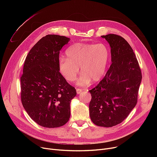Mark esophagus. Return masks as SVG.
Segmentation results:
<instances>
[{
  "label": "esophagus",
  "mask_w": 157,
  "mask_h": 157,
  "mask_svg": "<svg viewBox=\"0 0 157 157\" xmlns=\"http://www.w3.org/2000/svg\"><path fill=\"white\" fill-rule=\"evenodd\" d=\"M82 90H82L81 88H77V89H76V92H77V94H79L82 92Z\"/></svg>",
  "instance_id": "esophagus-1"
}]
</instances>
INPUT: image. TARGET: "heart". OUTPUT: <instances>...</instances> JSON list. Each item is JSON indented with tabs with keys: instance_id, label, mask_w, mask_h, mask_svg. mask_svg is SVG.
Here are the masks:
<instances>
[{
	"instance_id": "obj_1",
	"label": "heart",
	"mask_w": 157,
	"mask_h": 157,
	"mask_svg": "<svg viewBox=\"0 0 157 157\" xmlns=\"http://www.w3.org/2000/svg\"><path fill=\"white\" fill-rule=\"evenodd\" d=\"M109 49L104 44L76 43L66 50V57L59 60V69L62 75L68 81L75 80L82 73L76 83L86 86L99 81L105 72L109 60Z\"/></svg>"
}]
</instances>
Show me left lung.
<instances>
[{
    "label": "left lung",
    "instance_id": "1",
    "mask_svg": "<svg viewBox=\"0 0 157 157\" xmlns=\"http://www.w3.org/2000/svg\"><path fill=\"white\" fill-rule=\"evenodd\" d=\"M111 47L112 63L104 78L90 90V117L97 126L121 123L137 104L142 74L136 56L127 41L116 34L101 36Z\"/></svg>",
    "mask_w": 157,
    "mask_h": 157
}]
</instances>
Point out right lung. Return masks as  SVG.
<instances>
[{"label":"right lung","instance_id":"obj_1","mask_svg":"<svg viewBox=\"0 0 157 157\" xmlns=\"http://www.w3.org/2000/svg\"><path fill=\"white\" fill-rule=\"evenodd\" d=\"M70 39L58 35L41 38L28 53L21 81V100L29 117L46 128L64 125L71 116L70 104L76 95L59 72L60 51Z\"/></svg>","mask_w":157,"mask_h":157}]
</instances>
